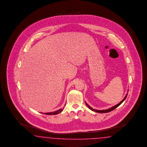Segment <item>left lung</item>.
Listing matches in <instances>:
<instances>
[{"instance_id": "left-lung-1", "label": "left lung", "mask_w": 147, "mask_h": 147, "mask_svg": "<svg viewBox=\"0 0 147 147\" xmlns=\"http://www.w3.org/2000/svg\"><path fill=\"white\" fill-rule=\"evenodd\" d=\"M127 94H126V95H125V98L122 100V101H121L117 105H116L115 106H114V107H111V108L108 109H106V110H102V111H100H100H98V110H95V109H94L93 108H92V107H90L89 105H88L87 103L86 102V105L88 106V107L89 108V109H90V110L93 111H96V112H98V113H108V112H109V111H113L114 109H115V108H116L117 107H119V106L121 104L125 101V99L126 98H127Z\"/></svg>"}]
</instances>
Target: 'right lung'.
<instances>
[{
    "label": "right lung",
    "mask_w": 147,
    "mask_h": 147,
    "mask_svg": "<svg viewBox=\"0 0 147 147\" xmlns=\"http://www.w3.org/2000/svg\"><path fill=\"white\" fill-rule=\"evenodd\" d=\"M63 111V109H60L59 110H58L57 111H54V112H51V113H44V114L46 115H57L59 113H61Z\"/></svg>",
    "instance_id": "1"
}]
</instances>
